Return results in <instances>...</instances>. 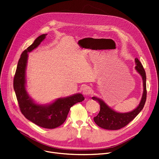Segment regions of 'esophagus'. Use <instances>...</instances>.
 <instances>
[{
	"mask_svg": "<svg viewBox=\"0 0 159 159\" xmlns=\"http://www.w3.org/2000/svg\"><path fill=\"white\" fill-rule=\"evenodd\" d=\"M83 94L85 96H88L91 93V89L89 87H84L82 90Z\"/></svg>",
	"mask_w": 159,
	"mask_h": 159,
	"instance_id": "esophagus-1",
	"label": "esophagus"
}]
</instances>
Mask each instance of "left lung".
<instances>
[{
	"label": "left lung",
	"mask_w": 159,
	"mask_h": 159,
	"mask_svg": "<svg viewBox=\"0 0 159 159\" xmlns=\"http://www.w3.org/2000/svg\"><path fill=\"white\" fill-rule=\"evenodd\" d=\"M136 69L141 76L143 82V93L138 106L133 111L127 113H118L109 107L102 99L92 97V99L100 104V111L93 118L95 123L99 127L107 130H118L126 126L134 120L143 109L146 99V72L138 58L135 59Z\"/></svg>",
	"instance_id": "left-lung-1"
}]
</instances>
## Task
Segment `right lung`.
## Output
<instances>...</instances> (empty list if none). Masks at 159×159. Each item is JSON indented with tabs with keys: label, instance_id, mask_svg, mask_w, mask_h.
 <instances>
[{
	"label": "right lung",
	"instance_id": "right-lung-1",
	"mask_svg": "<svg viewBox=\"0 0 159 159\" xmlns=\"http://www.w3.org/2000/svg\"><path fill=\"white\" fill-rule=\"evenodd\" d=\"M47 34H42L24 50L18 60L14 77L13 87L21 113L27 119L45 129H55L64 123L70 108L82 102L84 98L81 93H76L64 98L57 99L48 105L36 104L27 93L25 88V70L28 53L37 48Z\"/></svg>",
	"mask_w": 159,
	"mask_h": 159
}]
</instances>
